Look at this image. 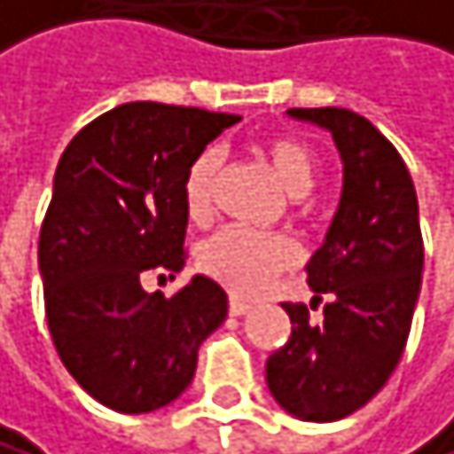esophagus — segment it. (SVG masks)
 <instances>
[{
    "label": "esophagus",
    "instance_id": "34e87169",
    "mask_svg": "<svg viewBox=\"0 0 454 454\" xmlns=\"http://www.w3.org/2000/svg\"><path fill=\"white\" fill-rule=\"evenodd\" d=\"M249 310V302L239 300V296H230V316H244Z\"/></svg>",
    "mask_w": 454,
    "mask_h": 454
}]
</instances>
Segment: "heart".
<instances>
[{
	"label": "heart",
	"instance_id": "1",
	"mask_svg": "<svg viewBox=\"0 0 454 454\" xmlns=\"http://www.w3.org/2000/svg\"><path fill=\"white\" fill-rule=\"evenodd\" d=\"M263 154L271 163L274 177L291 193V197H305L313 188L318 160L313 149L294 138L277 136L263 146ZM222 158L215 149H205L197 160L191 163L183 185V200L191 222H205L213 213L215 180H219ZM200 269L219 280L235 294H261L271 277L291 269L296 261V247L286 235H266L252 232L247 227H222L200 247Z\"/></svg>",
	"mask_w": 454,
	"mask_h": 454
}]
</instances>
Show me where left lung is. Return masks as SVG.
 <instances>
[{
    "mask_svg": "<svg viewBox=\"0 0 454 454\" xmlns=\"http://www.w3.org/2000/svg\"><path fill=\"white\" fill-rule=\"evenodd\" d=\"M288 116L333 132L344 188L308 263L323 322L310 323L302 302H283L291 338L269 355L266 383L291 416L335 421L388 383L408 344L425 269L419 202L405 160L369 119L347 107H291Z\"/></svg>",
    "mask_w": 454,
    "mask_h": 454,
    "instance_id": "1",
    "label": "left lung"
}]
</instances>
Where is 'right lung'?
<instances>
[{
	"label": "right lung",
	"mask_w": 454,
	"mask_h": 454,
	"mask_svg": "<svg viewBox=\"0 0 454 454\" xmlns=\"http://www.w3.org/2000/svg\"><path fill=\"white\" fill-rule=\"evenodd\" d=\"M235 121L127 102L82 127L58 163L38 239L46 325L68 374L110 411L174 403L200 344L224 322L227 294L210 277L174 296L146 294L141 277L185 266V174Z\"/></svg>",
	"instance_id": "1"
}]
</instances>
